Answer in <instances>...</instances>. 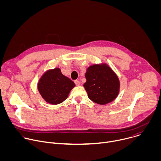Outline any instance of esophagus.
I'll return each instance as SVG.
<instances>
[{
  "instance_id": "34e87169",
  "label": "esophagus",
  "mask_w": 161,
  "mask_h": 161,
  "mask_svg": "<svg viewBox=\"0 0 161 161\" xmlns=\"http://www.w3.org/2000/svg\"><path fill=\"white\" fill-rule=\"evenodd\" d=\"M75 84H76V86L80 85V81L79 80H75Z\"/></svg>"
}]
</instances>
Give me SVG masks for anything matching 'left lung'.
Instances as JSON below:
<instances>
[{"mask_svg": "<svg viewBox=\"0 0 161 161\" xmlns=\"http://www.w3.org/2000/svg\"><path fill=\"white\" fill-rule=\"evenodd\" d=\"M83 86L88 98L104 105L114 101L120 92V83L117 74L106 63L90 65L85 73Z\"/></svg>", "mask_w": 161, "mask_h": 161, "instance_id": "8db88e82", "label": "left lung"}]
</instances>
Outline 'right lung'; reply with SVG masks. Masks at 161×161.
<instances>
[{"instance_id":"add662e5","label":"right lung","mask_w":161,"mask_h":161,"mask_svg":"<svg viewBox=\"0 0 161 161\" xmlns=\"http://www.w3.org/2000/svg\"><path fill=\"white\" fill-rule=\"evenodd\" d=\"M75 86V83L62 75L59 67L45 71L37 83V90L42 99L50 104L64 102Z\"/></svg>"}]
</instances>
